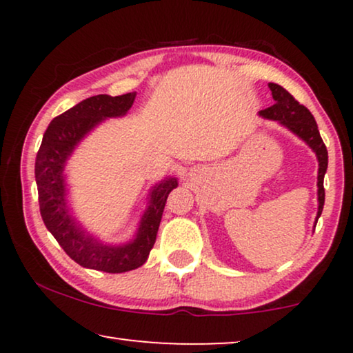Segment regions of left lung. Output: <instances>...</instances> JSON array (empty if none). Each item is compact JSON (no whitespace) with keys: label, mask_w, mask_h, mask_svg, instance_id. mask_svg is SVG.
I'll return each mask as SVG.
<instances>
[{"label":"left lung","mask_w":353,"mask_h":353,"mask_svg":"<svg viewBox=\"0 0 353 353\" xmlns=\"http://www.w3.org/2000/svg\"><path fill=\"white\" fill-rule=\"evenodd\" d=\"M268 88L272 90V96L274 99V104L272 108H267L260 110V115L270 120H278L283 127L291 130L294 134L303 139L308 146L313 149L318 159V214L315 220L320 219L323 205H325V186H323V180H325V173L327 168V151L325 143L318 132V125L313 119L310 110L305 105L299 104L291 93H288L283 86L276 83H268Z\"/></svg>","instance_id":"1"}]
</instances>
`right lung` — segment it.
<instances>
[{
  "label": "right lung",
  "mask_w": 353,
  "mask_h": 353,
  "mask_svg": "<svg viewBox=\"0 0 353 353\" xmlns=\"http://www.w3.org/2000/svg\"><path fill=\"white\" fill-rule=\"evenodd\" d=\"M134 98L137 93L91 96L57 115L43 134L35 161L38 202L46 228L72 260L85 268L105 273H125L146 262L156 243L167 197L173 188L178 186V181L176 178L168 176L152 186L149 205L141 216L134 239L122 245H108L86 233L69 214L64 167L85 134L105 119L127 114Z\"/></svg>",
  "instance_id": "right-lung-1"
}]
</instances>
